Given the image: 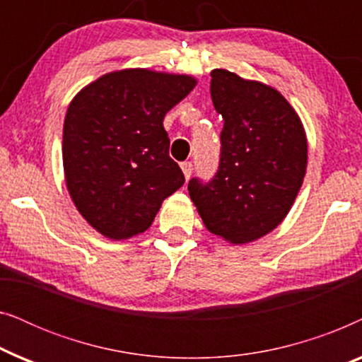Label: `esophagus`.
Masks as SVG:
<instances>
[{
  "mask_svg": "<svg viewBox=\"0 0 362 362\" xmlns=\"http://www.w3.org/2000/svg\"><path fill=\"white\" fill-rule=\"evenodd\" d=\"M181 170H182V173H185L186 180H189L191 175H192V163L191 161L181 163Z\"/></svg>",
  "mask_w": 362,
  "mask_h": 362,
  "instance_id": "1",
  "label": "esophagus"
}]
</instances>
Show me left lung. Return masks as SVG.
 I'll return each instance as SVG.
<instances>
[{
	"label": "left lung",
	"mask_w": 362,
	"mask_h": 362,
	"mask_svg": "<svg viewBox=\"0 0 362 362\" xmlns=\"http://www.w3.org/2000/svg\"><path fill=\"white\" fill-rule=\"evenodd\" d=\"M211 97L222 115L219 168L187 191L207 230L245 244L274 230L293 206L306 171L298 115L275 88L234 72H211Z\"/></svg>",
	"instance_id": "8db88e82"
}]
</instances>
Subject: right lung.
<instances>
[{
    "label": "right lung",
    "mask_w": 362,
    "mask_h": 362,
    "mask_svg": "<svg viewBox=\"0 0 362 362\" xmlns=\"http://www.w3.org/2000/svg\"><path fill=\"white\" fill-rule=\"evenodd\" d=\"M194 86L189 76L127 69L97 78L69 105L67 189L83 219L108 239L145 232L161 202L185 185L163 118Z\"/></svg>",
    "instance_id": "obj_1"
}]
</instances>
